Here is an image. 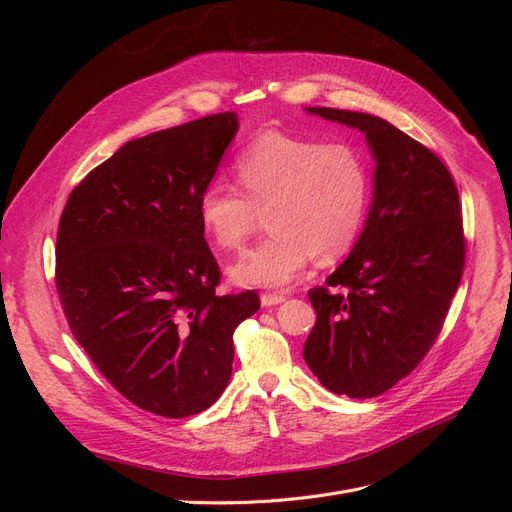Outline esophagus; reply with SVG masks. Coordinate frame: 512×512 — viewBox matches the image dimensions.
<instances>
[{
  "mask_svg": "<svg viewBox=\"0 0 512 512\" xmlns=\"http://www.w3.org/2000/svg\"><path fill=\"white\" fill-rule=\"evenodd\" d=\"M284 301H286V297H284V294H278V292H265V294H261V305L263 307H274V305H280Z\"/></svg>",
  "mask_w": 512,
  "mask_h": 512,
  "instance_id": "1",
  "label": "esophagus"
}]
</instances>
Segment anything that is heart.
Returning <instances> with one entry per match:
<instances>
[{
	"instance_id": "obj_1",
	"label": "heart",
	"mask_w": 512,
	"mask_h": 512,
	"mask_svg": "<svg viewBox=\"0 0 512 512\" xmlns=\"http://www.w3.org/2000/svg\"><path fill=\"white\" fill-rule=\"evenodd\" d=\"M236 180L242 194L209 182L197 215L213 247L234 251L265 213L270 236L228 267L234 284L251 288L292 282L311 257L342 259L361 236L373 193L369 161L357 147L282 130L261 132L238 153Z\"/></svg>"
}]
</instances>
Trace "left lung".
Masks as SVG:
<instances>
[{"mask_svg": "<svg viewBox=\"0 0 512 512\" xmlns=\"http://www.w3.org/2000/svg\"><path fill=\"white\" fill-rule=\"evenodd\" d=\"M365 134L373 201L353 251L309 290L317 321L303 357L334 394L373 398L436 342L465 265L456 184L440 157L384 118L307 107Z\"/></svg>", "mask_w": 512, "mask_h": 512, "instance_id": "1", "label": "left lung"}]
</instances>
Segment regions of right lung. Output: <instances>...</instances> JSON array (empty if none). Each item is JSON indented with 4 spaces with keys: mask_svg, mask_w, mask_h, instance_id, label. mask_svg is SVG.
Segmentation results:
<instances>
[{
    "mask_svg": "<svg viewBox=\"0 0 512 512\" xmlns=\"http://www.w3.org/2000/svg\"><path fill=\"white\" fill-rule=\"evenodd\" d=\"M224 112L128 141L62 211L56 288L91 361L134 405L182 419L211 407L232 375V334L255 290L218 297L220 267L197 199L236 137Z\"/></svg>",
    "mask_w": 512,
    "mask_h": 512,
    "instance_id": "right-lung-1",
    "label": "right lung"
}]
</instances>
